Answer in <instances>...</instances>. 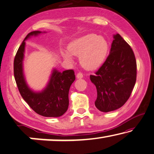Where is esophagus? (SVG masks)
<instances>
[{"mask_svg":"<svg viewBox=\"0 0 154 154\" xmlns=\"http://www.w3.org/2000/svg\"><path fill=\"white\" fill-rule=\"evenodd\" d=\"M77 79H81V78H83V74H82V73H81V72L77 73Z\"/></svg>","mask_w":154,"mask_h":154,"instance_id":"esophagus-1","label":"esophagus"}]
</instances>
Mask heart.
<instances>
[{
	"mask_svg": "<svg viewBox=\"0 0 154 154\" xmlns=\"http://www.w3.org/2000/svg\"><path fill=\"white\" fill-rule=\"evenodd\" d=\"M68 51L62 52L66 61L72 62V55L79 56L81 66L87 70H94L103 64L107 57L109 45L105 38L88 34L73 40L68 45Z\"/></svg>",
	"mask_w": 154,
	"mask_h": 154,
	"instance_id": "heart-1",
	"label": "heart"
}]
</instances>
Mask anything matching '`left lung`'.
I'll list each match as a JSON object with an SVG mask.
<instances>
[{
    "label": "left lung",
    "mask_w": 154,
    "mask_h": 154,
    "mask_svg": "<svg viewBox=\"0 0 154 154\" xmlns=\"http://www.w3.org/2000/svg\"><path fill=\"white\" fill-rule=\"evenodd\" d=\"M109 54L90 79L96 88L95 105L103 112L120 108L131 96L137 77L133 49L119 34L113 35Z\"/></svg>",
    "instance_id": "1"
}]
</instances>
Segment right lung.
<instances>
[{
  "label": "right lung",
  "mask_w": 154,
  "mask_h": 154,
  "mask_svg": "<svg viewBox=\"0 0 154 154\" xmlns=\"http://www.w3.org/2000/svg\"><path fill=\"white\" fill-rule=\"evenodd\" d=\"M45 33L47 32L40 31L31 32L23 40L14 58V79L21 96L37 114L46 117H59L68 108L69 90L75 80L74 71L68 70L61 72L54 68L48 83L40 91H35L29 87L23 73L25 41Z\"/></svg>",
  "instance_id": "obj_1"
}]
</instances>
